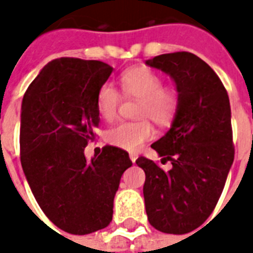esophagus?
I'll return each mask as SVG.
<instances>
[{"mask_svg": "<svg viewBox=\"0 0 253 253\" xmlns=\"http://www.w3.org/2000/svg\"><path fill=\"white\" fill-rule=\"evenodd\" d=\"M138 159V154L137 153H130V160H131L132 163H135Z\"/></svg>", "mask_w": 253, "mask_h": 253, "instance_id": "obj_1", "label": "esophagus"}]
</instances>
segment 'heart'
I'll use <instances>...</instances> for the list:
<instances>
[{
	"label": "heart",
	"instance_id": "obj_1",
	"mask_svg": "<svg viewBox=\"0 0 253 253\" xmlns=\"http://www.w3.org/2000/svg\"><path fill=\"white\" fill-rule=\"evenodd\" d=\"M164 81L159 73L148 67H135L123 73L121 89L126 99L141 101L137 116L150 119L159 126H167L173 121L179 108V93L173 88L163 86ZM122 96L111 85H101L96 97L99 115L107 122L114 121L118 115ZM154 137V130L148 121L121 123L108 131V142L125 150H137L143 143Z\"/></svg>",
	"mask_w": 253,
	"mask_h": 253
}]
</instances>
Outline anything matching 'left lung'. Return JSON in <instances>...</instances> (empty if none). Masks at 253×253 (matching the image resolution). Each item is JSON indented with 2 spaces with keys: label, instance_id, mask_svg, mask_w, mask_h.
<instances>
[{
  "label": "left lung",
  "instance_id": "8db88e82",
  "mask_svg": "<svg viewBox=\"0 0 253 253\" xmlns=\"http://www.w3.org/2000/svg\"><path fill=\"white\" fill-rule=\"evenodd\" d=\"M146 65L167 73L179 93L170 128L152 145L172 168L165 172L146 157L137 160L146 175V214L160 232L184 234L211 214L233 164L229 96L215 72L191 52L157 55Z\"/></svg>",
  "mask_w": 253,
  "mask_h": 253
}]
</instances>
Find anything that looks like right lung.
<instances>
[{"label": "right lung", "instance_id": "1", "mask_svg": "<svg viewBox=\"0 0 253 253\" xmlns=\"http://www.w3.org/2000/svg\"><path fill=\"white\" fill-rule=\"evenodd\" d=\"M112 67L100 61L58 58L31 83L21 104V167L36 202L55 226L88 234L108 226L128 153L104 146L88 161L100 116L96 97Z\"/></svg>", "mask_w": 253, "mask_h": 253}]
</instances>
